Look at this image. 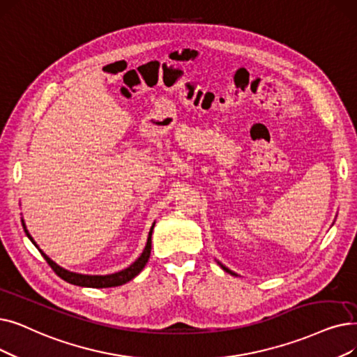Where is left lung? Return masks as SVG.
I'll use <instances>...</instances> for the list:
<instances>
[{
	"mask_svg": "<svg viewBox=\"0 0 357 357\" xmlns=\"http://www.w3.org/2000/svg\"><path fill=\"white\" fill-rule=\"evenodd\" d=\"M219 266H220V267H222V268H223V270H225V271H226V273H229V274H231V275H238V274H236V273H234V271H231V270H229V268H227V267H225V266H223V264H220V262H219Z\"/></svg>",
	"mask_w": 357,
	"mask_h": 357,
	"instance_id": "obj_1",
	"label": "left lung"
}]
</instances>
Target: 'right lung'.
<instances>
[{
	"instance_id": "obj_1",
	"label": "right lung",
	"mask_w": 357,
	"mask_h": 357,
	"mask_svg": "<svg viewBox=\"0 0 357 357\" xmlns=\"http://www.w3.org/2000/svg\"><path fill=\"white\" fill-rule=\"evenodd\" d=\"M23 223V229L26 231L27 238L32 241L35 243V246L39 250V246L36 245V242L33 241V238L30 236L29 230L24 225V222L22 220ZM153 227H154V223L149 231V238H147V243H146V248L143 254L138 257L132 264L130 267H127L126 270L122 271H118V273H114V274H107V275H87V274H79V273H73V271H68L63 267H59L56 262H54L48 255H46L42 250H39V252L42 254V257L46 259V262L51 266V268L55 271V274H58L63 280H66L67 283H71V284H75V286H82V287H96V289H103V287H115V286H121V284H126L128 283L130 280H132V278L135 275H138L142 273V270L144 268V266L147 264V261L150 258V251H151V234H153Z\"/></svg>"
}]
</instances>
